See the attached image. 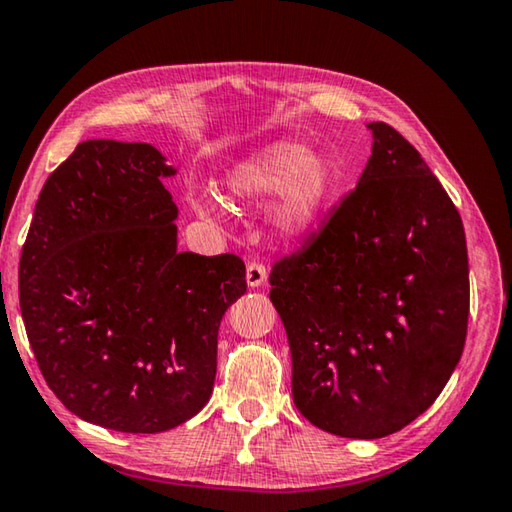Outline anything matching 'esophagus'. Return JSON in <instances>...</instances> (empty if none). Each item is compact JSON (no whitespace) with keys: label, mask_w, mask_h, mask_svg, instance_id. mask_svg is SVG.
<instances>
[{"label":"esophagus","mask_w":512,"mask_h":512,"mask_svg":"<svg viewBox=\"0 0 512 512\" xmlns=\"http://www.w3.org/2000/svg\"><path fill=\"white\" fill-rule=\"evenodd\" d=\"M245 279H247L249 288H261V285H263L265 279H267L265 265H261V263H249V265H247V272H245Z\"/></svg>","instance_id":"34e87169"}]
</instances>
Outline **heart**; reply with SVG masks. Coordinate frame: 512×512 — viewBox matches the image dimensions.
<instances>
[{"instance_id":"1","label":"heart","mask_w":512,"mask_h":512,"mask_svg":"<svg viewBox=\"0 0 512 512\" xmlns=\"http://www.w3.org/2000/svg\"><path fill=\"white\" fill-rule=\"evenodd\" d=\"M337 168L299 141H272L236 161L224 175V191L233 200L263 202L276 198L270 224L283 240H301L315 231L330 209L337 191ZM202 213L220 215L218 195L195 200Z\"/></svg>"}]
</instances>
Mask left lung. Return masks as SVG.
Instances as JSON below:
<instances>
[{"label": "left lung", "mask_w": 512, "mask_h": 512, "mask_svg": "<svg viewBox=\"0 0 512 512\" xmlns=\"http://www.w3.org/2000/svg\"><path fill=\"white\" fill-rule=\"evenodd\" d=\"M353 193L299 254L274 265L294 405L312 425L373 441L432 407L461 360L470 312L461 215L418 150L366 125Z\"/></svg>", "instance_id": "1"}]
</instances>
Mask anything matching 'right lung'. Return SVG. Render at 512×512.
<instances>
[{"label": "right lung", "instance_id": "obj_1", "mask_svg": "<svg viewBox=\"0 0 512 512\" xmlns=\"http://www.w3.org/2000/svg\"><path fill=\"white\" fill-rule=\"evenodd\" d=\"M175 175L150 143H78L42 186L22 249L20 308L44 380L116 432H166L209 402L220 321L247 292L238 256L177 249Z\"/></svg>", "mask_w": 512, "mask_h": 512}]
</instances>
